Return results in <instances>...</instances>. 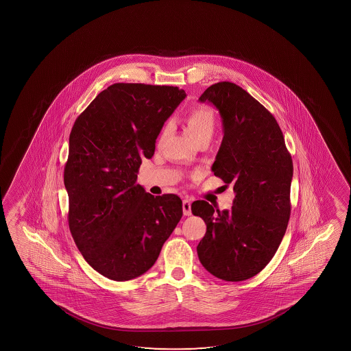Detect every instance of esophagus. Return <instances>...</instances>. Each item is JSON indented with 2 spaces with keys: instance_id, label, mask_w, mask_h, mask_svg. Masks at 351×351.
Masks as SVG:
<instances>
[{
  "instance_id": "34e87169",
  "label": "esophagus",
  "mask_w": 351,
  "mask_h": 351,
  "mask_svg": "<svg viewBox=\"0 0 351 351\" xmlns=\"http://www.w3.org/2000/svg\"><path fill=\"white\" fill-rule=\"evenodd\" d=\"M183 215L184 216H191L192 215V202L188 199H184L182 202Z\"/></svg>"
}]
</instances>
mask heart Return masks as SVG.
I'll return each mask as SVG.
<instances>
[{
  "label": "heart",
  "mask_w": 351,
  "mask_h": 351,
  "mask_svg": "<svg viewBox=\"0 0 351 351\" xmlns=\"http://www.w3.org/2000/svg\"><path fill=\"white\" fill-rule=\"evenodd\" d=\"M184 123L188 133L195 143L202 139L211 140L216 130V117L213 111L207 106H194L189 109L184 116ZM168 130L169 125H165L162 130V138L168 133Z\"/></svg>",
  "instance_id": "obj_1"
}]
</instances>
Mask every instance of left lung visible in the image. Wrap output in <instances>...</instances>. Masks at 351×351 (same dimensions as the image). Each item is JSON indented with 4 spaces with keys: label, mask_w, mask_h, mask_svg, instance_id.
Instances as JSON below:
<instances>
[{
    "label": "left lung",
    "mask_w": 351,
    "mask_h": 351,
    "mask_svg": "<svg viewBox=\"0 0 351 351\" xmlns=\"http://www.w3.org/2000/svg\"><path fill=\"white\" fill-rule=\"evenodd\" d=\"M199 101L216 106L223 140L212 171L236 193L230 210L192 204L206 223L197 245L202 266L217 278L254 277L278 250L290 218L293 159L272 114L234 82H217Z\"/></svg>",
    "instance_id": "1"
}]
</instances>
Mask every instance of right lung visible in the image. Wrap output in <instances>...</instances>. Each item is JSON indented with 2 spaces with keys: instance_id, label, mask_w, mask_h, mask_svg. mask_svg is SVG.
Listing matches in <instances>:
<instances>
[{
  "instance_id": "1",
  "label": "right lung",
  "mask_w": 351,
  "mask_h": 351,
  "mask_svg": "<svg viewBox=\"0 0 351 351\" xmlns=\"http://www.w3.org/2000/svg\"><path fill=\"white\" fill-rule=\"evenodd\" d=\"M184 97L178 87L119 82L74 122L63 175L68 224L84 259L106 278L123 282L149 271L182 217L178 195L154 197L136 178Z\"/></svg>"
}]
</instances>
